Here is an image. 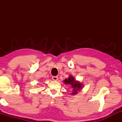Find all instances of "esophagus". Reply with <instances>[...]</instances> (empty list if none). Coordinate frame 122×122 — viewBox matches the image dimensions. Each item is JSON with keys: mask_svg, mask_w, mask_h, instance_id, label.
<instances>
[{"mask_svg": "<svg viewBox=\"0 0 122 122\" xmlns=\"http://www.w3.org/2000/svg\"><path fill=\"white\" fill-rule=\"evenodd\" d=\"M52 79L53 80H54V81H57V79H58V77L57 76H53L52 77Z\"/></svg>", "mask_w": 122, "mask_h": 122, "instance_id": "34e87169", "label": "esophagus"}]
</instances>
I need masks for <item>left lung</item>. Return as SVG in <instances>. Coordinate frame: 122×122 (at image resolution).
Wrapping results in <instances>:
<instances>
[{
	"label": "left lung",
	"mask_w": 122,
	"mask_h": 122,
	"mask_svg": "<svg viewBox=\"0 0 122 122\" xmlns=\"http://www.w3.org/2000/svg\"><path fill=\"white\" fill-rule=\"evenodd\" d=\"M64 83L66 84H70L72 86L73 88V92L71 94V95H75L78 93V91L81 90V89L83 87V84H81L80 82L74 79V77L72 76H70L68 78H66L64 80Z\"/></svg>",
	"instance_id": "1"
}]
</instances>
